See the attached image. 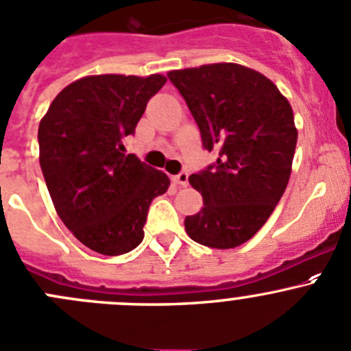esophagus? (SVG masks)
I'll return each mask as SVG.
<instances>
[{
    "label": "esophagus",
    "instance_id": "esophagus-1",
    "mask_svg": "<svg viewBox=\"0 0 351 351\" xmlns=\"http://www.w3.org/2000/svg\"><path fill=\"white\" fill-rule=\"evenodd\" d=\"M175 183H178V185H182V186L189 185V173L186 171L178 173V175L175 176Z\"/></svg>",
    "mask_w": 351,
    "mask_h": 351
}]
</instances>
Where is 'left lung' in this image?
I'll list each match as a JSON object with an SVG mask.
<instances>
[{
    "label": "left lung",
    "instance_id": "1",
    "mask_svg": "<svg viewBox=\"0 0 351 351\" xmlns=\"http://www.w3.org/2000/svg\"><path fill=\"white\" fill-rule=\"evenodd\" d=\"M200 130L219 158L189 178L204 207L185 217L193 241L233 248L269 219L288 185L297 145L293 110L276 85L234 63L169 71Z\"/></svg>",
    "mask_w": 351,
    "mask_h": 351
}]
</instances>
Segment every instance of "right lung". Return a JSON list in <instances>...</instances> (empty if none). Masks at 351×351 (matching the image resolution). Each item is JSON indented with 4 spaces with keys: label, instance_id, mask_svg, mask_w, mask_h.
I'll use <instances>...</instances> for the list:
<instances>
[{
    "label": "right lung",
    "instance_id": "add662e5",
    "mask_svg": "<svg viewBox=\"0 0 351 351\" xmlns=\"http://www.w3.org/2000/svg\"><path fill=\"white\" fill-rule=\"evenodd\" d=\"M162 75H94L64 87L40 120L39 162L58 216L78 241L103 255L134 250L152 199L169 180L135 154V134Z\"/></svg>",
    "mask_w": 351,
    "mask_h": 351
}]
</instances>
